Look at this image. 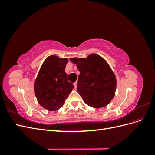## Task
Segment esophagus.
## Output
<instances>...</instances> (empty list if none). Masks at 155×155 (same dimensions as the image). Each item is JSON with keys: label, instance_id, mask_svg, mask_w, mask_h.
I'll return each instance as SVG.
<instances>
[{"label": "esophagus", "instance_id": "1", "mask_svg": "<svg viewBox=\"0 0 155 155\" xmlns=\"http://www.w3.org/2000/svg\"><path fill=\"white\" fill-rule=\"evenodd\" d=\"M77 84H78V83H77V82H75V83H74V86L75 88H77Z\"/></svg>", "mask_w": 155, "mask_h": 155}]
</instances>
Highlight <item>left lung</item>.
I'll use <instances>...</instances> for the list:
<instances>
[{
    "label": "left lung",
    "mask_w": 155,
    "mask_h": 155,
    "mask_svg": "<svg viewBox=\"0 0 155 155\" xmlns=\"http://www.w3.org/2000/svg\"><path fill=\"white\" fill-rule=\"evenodd\" d=\"M70 61L80 72L77 91L84 102L96 109L109 104L115 94L116 79L106 61L93 54L87 58H71Z\"/></svg>",
    "instance_id": "obj_1"
}]
</instances>
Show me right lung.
<instances>
[{"label": "right lung", "mask_w": 155, "mask_h": 155, "mask_svg": "<svg viewBox=\"0 0 155 155\" xmlns=\"http://www.w3.org/2000/svg\"><path fill=\"white\" fill-rule=\"evenodd\" d=\"M67 58L51 55L45 59L34 83L35 94L39 104L45 109L55 111L64 104L74 88L68 82L64 72Z\"/></svg>", "instance_id": "add662e5"}]
</instances>
